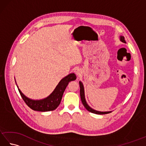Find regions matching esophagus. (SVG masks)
I'll use <instances>...</instances> for the list:
<instances>
[{
  "mask_svg": "<svg viewBox=\"0 0 146 146\" xmlns=\"http://www.w3.org/2000/svg\"><path fill=\"white\" fill-rule=\"evenodd\" d=\"M74 72H75V73L77 76H80L82 73V71L80 69H78V68H76V69H75V71H74Z\"/></svg>",
  "mask_w": 146,
  "mask_h": 146,
  "instance_id": "esophagus-1",
  "label": "esophagus"
}]
</instances>
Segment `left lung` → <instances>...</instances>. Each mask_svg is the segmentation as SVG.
Returning <instances> with one entry per match:
<instances>
[{
    "label": "left lung",
    "instance_id": "1",
    "mask_svg": "<svg viewBox=\"0 0 146 146\" xmlns=\"http://www.w3.org/2000/svg\"><path fill=\"white\" fill-rule=\"evenodd\" d=\"M120 40L122 42L126 43L125 39H124V37L121 36L120 37ZM79 84H80V98H81V100L82 104L83 105V106L85 107V108L88 111H90L92 113H96V114H100V115H102V114H107V113H110L111 111H97L94 109H93L90 107L89 106V105L87 104L85 100V92H84V87H83V83L80 82H79Z\"/></svg>",
    "mask_w": 146,
    "mask_h": 146
}]
</instances>
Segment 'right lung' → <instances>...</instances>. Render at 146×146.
<instances>
[{"label": "right lung", "mask_w": 146, "mask_h": 146, "mask_svg": "<svg viewBox=\"0 0 146 146\" xmlns=\"http://www.w3.org/2000/svg\"><path fill=\"white\" fill-rule=\"evenodd\" d=\"M76 79V76L75 74L74 73H71L65 76L59 82L58 85L55 88L54 91L48 97L42 99V100H32V99L26 97L21 92L19 88H18V90L23 100L25 102L27 106L31 108L32 110L39 111H51L55 110L60 104L63 93L69 82L75 80Z\"/></svg>", "instance_id": "obj_1"}]
</instances>
